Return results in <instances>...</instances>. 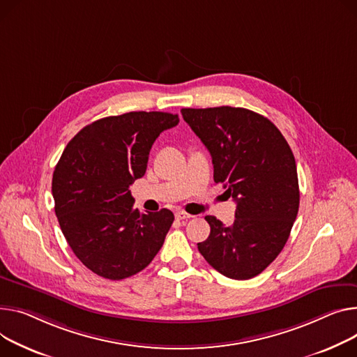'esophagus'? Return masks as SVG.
Masks as SVG:
<instances>
[{
    "label": "esophagus",
    "instance_id": "34e87169",
    "mask_svg": "<svg viewBox=\"0 0 357 357\" xmlns=\"http://www.w3.org/2000/svg\"><path fill=\"white\" fill-rule=\"evenodd\" d=\"M175 218L182 221V220H189V218H192V215H191V213L185 212V211H176V212H175Z\"/></svg>",
    "mask_w": 357,
    "mask_h": 357
}]
</instances>
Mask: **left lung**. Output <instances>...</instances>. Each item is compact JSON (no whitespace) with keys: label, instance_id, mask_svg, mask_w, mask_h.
Instances as JSON below:
<instances>
[{"label":"left lung","instance_id":"1","mask_svg":"<svg viewBox=\"0 0 357 357\" xmlns=\"http://www.w3.org/2000/svg\"><path fill=\"white\" fill-rule=\"evenodd\" d=\"M181 113L212 156L213 181L236 204L231 225L205 217L211 234L198 250L222 275L252 278L277 258L296 221L294 155L275 125L252 110L221 106Z\"/></svg>","mask_w":357,"mask_h":357}]
</instances>
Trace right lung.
<instances>
[{
    "mask_svg": "<svg viewBox=\"0 0 357 357\" xmlns=\"http://www.w3.org/2000/svg\"><path fill=\"white\" fill-rule=\"evenodd\" d=\"M178 114L129 112L83 128L53 174L54 211L70 248L94 274L123 280L151 264L174 213H140L129 186L146 172L156 137Z\"/></svg>",
    "mask_w": 357,
    "mask_h": 357,
    "instance_id": "add662e5",
    "label": "right lung"
}]
</instances>
